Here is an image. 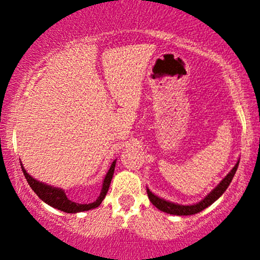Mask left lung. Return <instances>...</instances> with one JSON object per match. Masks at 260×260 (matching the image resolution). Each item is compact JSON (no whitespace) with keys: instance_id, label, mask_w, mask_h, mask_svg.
Returning a JSON list of instances; mask_svg holds the SVG:
<instances>
[{"instance_id":"1","label":"left lung","mask_w":260,"mask_h":260,"mask_svg":"<svg viewBox=\"0 0 260 260\" xmlns=\"http://www.w3.org/2000/svg\"><path fill=\"white\" fill-rule=\"evenodd\" d=\"M238 166H239V161L235 164V166L233 167L232 171L226 175L221 181H220L219 185L216 186L215 188H212L210 191V193L205 196L201 201H199L198 204H193V205H180V204H175L171 203V201H167L165 199L158 198L157 195H154L152 191H149V188H147V195H148L149 201L156 206L158 210L167 212V214L171 215H179V216H182V215H193L198 214V212L203 211L204 209H206L208 206H210L212 203L217 200L222 193L226 191L228 186L230 185L232 182L233 177H234L235 172H237Z\"/></svg>"}]
</instances>
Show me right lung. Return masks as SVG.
Returning a JSON list of instances; mask_svg holds the SVG:
<instances>
[{
  "label": "right lung",
  "mask_w": 260,
  "mask_h": 260,
  "mask_svg": "<svg viewBox=\"0 0 260 260\" xmlns=\"http://www.w3.org/2000/svg\"><path fill=\"white\" fill-rule=\"evenodd\" d=\"M115 164H117V159H114V161L112 162L111 167H109L108 172H107L106 177H104L103 186H102V190H101V193H99L98 199L90 204L74 203V201L70 200V199L68 198L67 193H65V191L62 190V188L52 187L51 185L40 182V181L34 179V177L30 176V175L27 174V171L23 169L22 164H21V169H22L23 175H25V177H26V180H27L30 187L32 188L34 192H35L36 195H38L39 198L44 201V203H46L48 205L51 206V208L57 209V210L68 212V214H75V212H83V211L91 210V209H95L101 205L102 201H103L104 198H106L107 192H108L111 181H112V179H113Z\"/></svg>",
  "instance_id": "add662e5"
}]
</instances>
